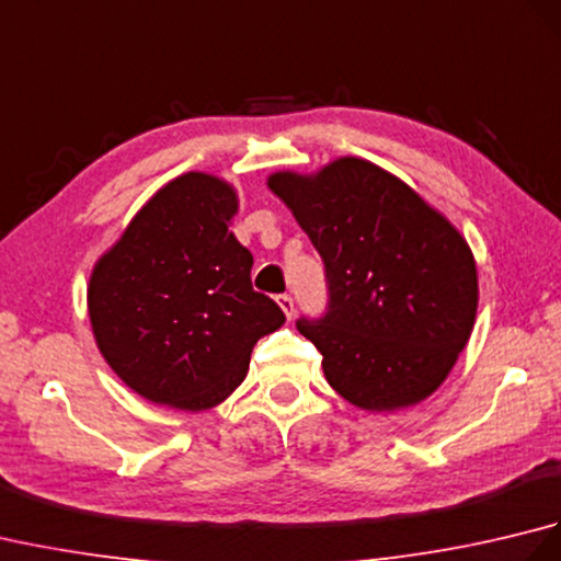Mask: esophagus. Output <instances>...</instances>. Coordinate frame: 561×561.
<instances>
[{
	"label": "esophagus",
	"mask_w": 561,
	"mask_h": 561,
	"mask_svg": "<svg viewBox=\"0 0 561 561\" xmlns=\"http://www.w3.org/2000/svg\"><path fill=\"white\" fill-rule=\"evenodd\" d=\"M277 304H279V308H282V311H284V316H287L289 320L294 318V299H291V296L289 294H282L279 296V299H277Z\"/></svg>",
	"instance_id": "esophagus-1"
}]
</instances>
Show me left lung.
<instances>
[{
	"instance_id": "obj_1",
	"label": "left lung",
	"mask_w": 561,
	"mask_h": 561,
	"mask_svg": "<svg viewBox=\"0 0 561 561\" xmlns=\"http://www.w3.org/2000/svg\"><path fill=\"white\" fill-rule=\"evenodd\" d=\"M325 262L328 313L299 328L354 408L392 412L444 383L478 316L468 241L398 175L342 157L267 178Z\"/></svg>"
}]
</instances>
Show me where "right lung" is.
Masks as SVG:
<instances>
[{
	"mask_svg": "<svg viewBox=\"0 0 561 561\" xmlns=\"http://www.w3.org/2000/svg\"><path fill=\"white\" fill-rule=\"evenodd\" d=\"M233 185L190 171L165 183L89 279V318L103 359L149 402L199 412L243 383L282 308L253 291V255L236 241Z\"/></svg>",
	"mask_w": 561,
	"mask_h": 561,
	"instance_id": "right-lung-1",
	"label": "right lung"
}]
</instances>
